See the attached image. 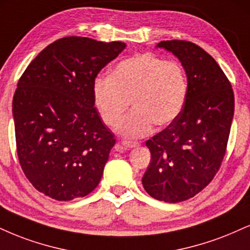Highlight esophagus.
Returning a JSON list of instances; mask_svg holds the SVG:
<instances>
[{
  "instance_id": "esophagus-1",
  "label": "esophagus",
  "mask_w": 250,
  "mask_h": 250,
  "mask_svg": "<svg viewBox=\"0 0 250 250\" xmlns=\"http://www.w3.org/2000/svg\"><path fill=\"white\" fill-rule=\"evenodd\" d=\"M121 144L125 148L127 149H131V148H135V146H138V142H134V141H128V140H123Z\"/></svg>"
}]
</instances>
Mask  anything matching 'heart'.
Listing matches in <instances>:
<instances>
[{"instance_id": "1", "label": "heart", "mask_w": 250, "mask_h": 250, "mask_svg": "<svg viewBox=\"0 0 250 250\" xmlns=\"http://www.w3.org/2000/svg\"><path fill=\"white\" fill-rule=\"evenodd\" d=\"M188 93L184 67L151 53L122 60L110 77H99L93 83L96 109L110 127L122 119L131 101L134 109L119 125L120 133L128 137L148 134L154 125L172 123L184 108Z\"/></svg>"}]
</instances>
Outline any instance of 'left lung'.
Segmentation results:
<instances>
[{"label": "left lung", "mask_w": 250, "mask_h": 250, "mask_svg": "<svg viewBox=\"0 0 250 250\" xmlns=\"http://www.w3.org/2000/svg\"><path fill=\"white\" fill-rule=\"evenodd\" d=\"M157 47L180 60L188 93L178 117L146 142L151 161L142 184L152 198L174 204L199 193L220 169L234 115V93L218 62L197 44L163 41Z\"/></svg>", "instance_id": "8db88e82"}]
</instances>
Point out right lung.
Wrapping results in <instances>:
<instances>
[{
	"label": "right lung",
	"mask_w": 250,
	"mask_h": 250,
	"mask_svg": "<svg viewBox=\"0 0 250 250\" xmlns=\"http://www.w3.org/2000/svg\"><path fill=\"white\" fill-rule=\"evenodd\" d=\"M125 47L60 38L20 78L13 99L19 161L36 190L52 199L85 197L100 183L115 138L94 107L93 83Z\"/></svg>",
	"instance_id": "add662e5"
}]
</instances>
